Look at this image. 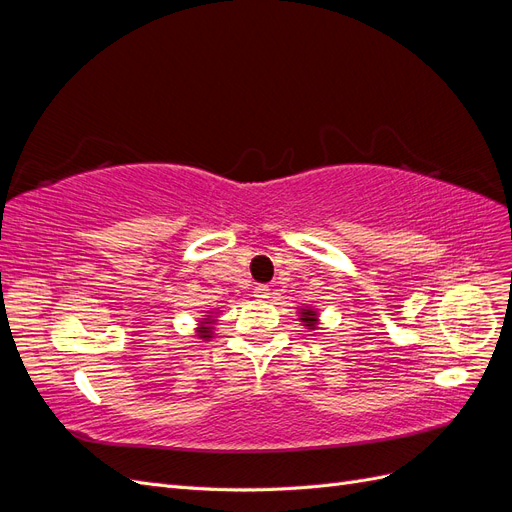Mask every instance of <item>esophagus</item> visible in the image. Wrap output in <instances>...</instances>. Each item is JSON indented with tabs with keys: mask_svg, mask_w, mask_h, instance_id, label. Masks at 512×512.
Returning <instances> with one entry per match:
<instances>
[{
	"mask_svg": "<svg viewBox=\"0 0 512 512\" xmlns=\"http://www.w3.org/2000/svg\"><path fill=\"white\" fill-rule=\"evenodd\" d=\"M254 297H258V299H267V297H269V286H262V284H258V286L254 288Z\"/></svg>",
	"mask_w": 512,
	"mask_h": 512,
	"instance_id": "1",
	"label": "esophagus"
}]
</instances>
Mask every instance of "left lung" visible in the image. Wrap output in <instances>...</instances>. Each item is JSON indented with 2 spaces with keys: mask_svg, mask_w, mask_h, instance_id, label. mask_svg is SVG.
<instances>
[{
  "mask_svg": "<svg viewBox=\"0 0 512 512\" xmlns=\"http://www.w3.org/2000/svg\"><path fill=\"white\" fill-rule=\"evenodd\" d=\"M301 322H303V327H307V329H318V312L316 309H312V307H301Z\"/></svg>",
  "mask_w": 512,
  "mask_h": 512,
  "instance_id": "obj_1",
  "label": "left lung"
}]
</instances>
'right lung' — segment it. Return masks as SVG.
<instances>
[{"instance_id":"add662e5","label":"right lung","mask_w":512,"mask_h":512,"mask_svg":"<svg viewBox=\"0 0 512 512\" xmlns=\"http://www.w3.org/2000/svg\"><path fill=\"white\" fill-rule=\"evenodd\" d=\"M213 324H215V316H213V312H207V318L200 320L198 329H196L198 337L200 339H211L213 337Z\"/></svg>"}]
</instances>
